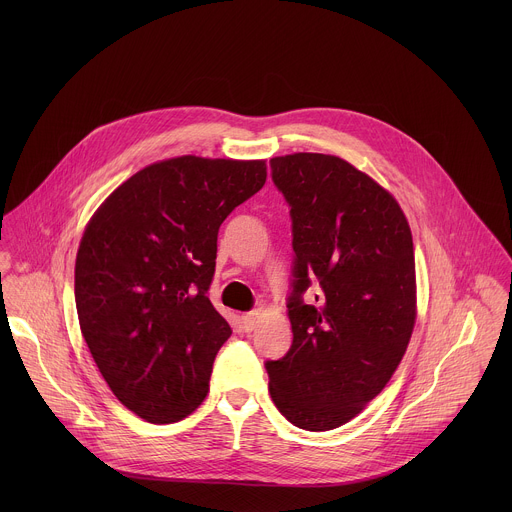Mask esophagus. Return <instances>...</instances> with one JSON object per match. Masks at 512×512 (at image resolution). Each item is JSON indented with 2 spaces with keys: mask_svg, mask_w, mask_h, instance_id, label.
<instances>
[{
  "mask_svg": "<svg viewBox=\"0 0 512 512\" xmlns=\"http://www.w3.org/2000/svg\"><path fill=\"white\" fill-rule=\"evenodd\" d=\"M242 325H244V331H254L256 325H258V311L244 313L242 315Z\"/></svg>",
  "mask_w": 512,
  "mask_h": 512,
  "instance_id": "1",
  "label": "esophagus"
}]
</instances>
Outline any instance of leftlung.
I'll use <instances>...</instances> for the list:
<instances>
[{
    "instance_id": "left-lung-1",
    "label": "left lung",
    "mask_w": 512,
    "mask_h": 512,
    "mask_svg": "<svg viewBox=\"0 0 512 512\" xmlns=\"http://www.w3.org/2000/svg\"><path fill=\"white\" fill-rule=\"evenodd\" d=\"M290 205L293 343L266 361L270 394L293 426L327 432L353 420L400 365L416 323V264L396 199L341 157L270 159ZM317 283L315 302L302 293Z\"/></svg>"
}]
</instances>
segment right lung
Masks as SVG:
<instances>
[{"mask_svg": "<svg viewBox=\"0 0 512 512\" xmlns=\"http://www.w3.org/2000/svg\"><path fill=\"white\" fill-rule=\"evenodd\" d=\"M266 183V161L165 159L88 222L74 266L82 337L114 396L151 424L207 396L230 325L213 307L220 224Z\"/></svg>", "mask_w": 512, "mask_h": 512, "instance_id": "obj_1", "label": "right lung"}]
</instances>
